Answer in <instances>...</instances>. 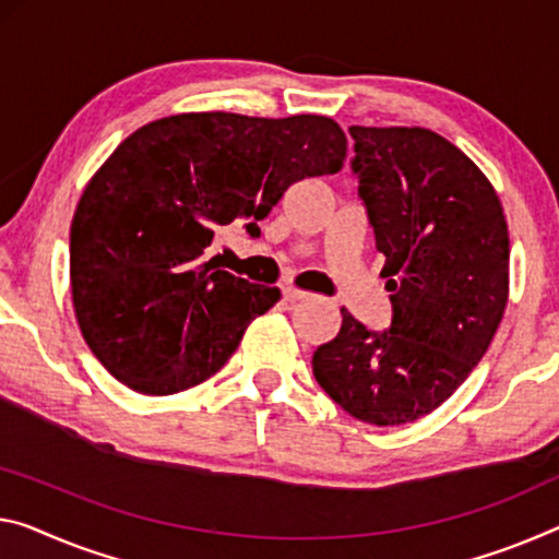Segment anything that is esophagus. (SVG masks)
I'll list each match as a JSON object with an SVG mask.
<instances>
[{
  "label": "esophagus",
  "mask_w": 559,
  "mask_h": 559,
  "mask_svg": "<svg viewBox=\"0 0 559 559\" xmlns=\"http://www.w3.org/2000/svg\"><path fill=\"white\" fill-rule=\"evenodd\" d=\"M282 295H285L287 302H302V299L312 297V295H309V292L297 289V287H285V292H282Z\"/></svg>",
  "instance_id": "34e87169"
}]
</instances>
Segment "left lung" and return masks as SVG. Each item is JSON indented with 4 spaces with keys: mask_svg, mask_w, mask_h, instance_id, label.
I'll return each mask as SVG.
<instances>
[{
    "mask_svg": "<svg viewBox=\"0 0 559 559\" xmlns=\"http://www.w3.org/2000/svg\"><path fill=\"white\" fill-rule=\"evenodd\" d=\"M349 134L392 322L374 332L342 309L312 372L359 423L407 425L440 407L495 337L508 305V222L487 177L444 136L423 127Z\"/></svg>",
    "mask_w": 559,
    "mask_h": 559,
    "instance_id": "obj_1",
    "label": "left lung"
}]
</instances>
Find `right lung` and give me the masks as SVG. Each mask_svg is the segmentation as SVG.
I'll use <instances>...</instances> for the list:
<instances>
[{"instance_id": "right-lung-1", "label": "right lung", "mask_w": 559, "mask_h": 559, "mask_svg": "<svg viewBox=\"0 0 559 559\" xmlns=\"http://www.w3.org/2000/svg\"><path fill=\"white\" fill-rule=\"evenodd\" d=\"M347 154L330 117L175 115L127 136L84 187L70 231L72 302L94 357L142 394L219 372L257 314L280 299L210 257L222 227L260 237L292 185Z\"/></svg>"}]
</instances>
